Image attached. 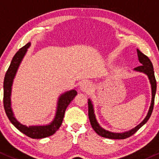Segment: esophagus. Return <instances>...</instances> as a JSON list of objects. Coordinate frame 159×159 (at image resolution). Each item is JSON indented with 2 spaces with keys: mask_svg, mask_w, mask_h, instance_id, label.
Wrapping results in <instances>:
<instances>
[{
  "mask_svg": "<svg viewBox=\"0 0 159 159\" xmlns=\"http://www.w3.org/2000/svg\"><path fill=\"white\" fill-rule=\"evenodd\" d=\"M92 89H93V86H92L91 83L89 81L83 82L80 86V90L84 93H89Z\"/></svg>",
  "mask_w": 159,
  "mask_h": 159,
  "instance_id": "1",
  "label": "esophagus"
}]
</instances>
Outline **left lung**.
Masks as SVG:
<instances>
[{"instance_id":"1","label":"left lung","mask_w":159,"mask_h":159,"mask_svg":"<svg viewBox=\"0 0 159 159\" xmlns=\"http://www.w3.org/2000/svg\"><path fill=\"white\" fill-rule=\"evenodd\" d=\"M137 55H138V60L142 64L141 66H137V67L134 68V70L136 71V72H140L143 73L148 76V80H149V83L151 84V89H152V101H151V105H150L149 109L146 117H145L143 120L139 124H138L136 127L133 128L130 130L126 131V132L123 133H114L111 132V131L107 130V129H104L100 126L97 121L96 117H95V111H94V107L93 105L92 101L89 98L88 99V107H89V118L90 124H91L92 127L95 130V132L99 136H102V137L107 138V139H124L126 138L129 137L132 135H134L139 128L143 127L146 122H147L148 119H149L150 116H151L152 112L153 107H154V100L155 96V93H156V80H155V73H154V69H153L152 64L151 61L146 55L143 54L139 49H137Z\"/></svg>"}]
</instances>
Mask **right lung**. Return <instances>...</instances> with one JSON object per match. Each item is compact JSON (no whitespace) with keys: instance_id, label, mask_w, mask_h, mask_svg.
<instances>
[{"instance_id":"add662e5","label":"right lung","mask_w":159,"mask_h":159,"mask_svg":"<svg viewBox=\"0 0 159 159\" xmlns=\"http://www.w3.org/2000/svg\"><path fill=\"white\" fill-rule=\"evenodd\" d=\"M30 45H31V43L29 42L16 53L12 59L11 65L5 74L4 80V107L5 112L10 121L20 132L32 139H42V138L52 136L59 129L63 122L66 107L70 103L71 101L74 98V97L77 95V92L76 91V89H71L60 95L57 100L55 116H54V120L50 124L47 125H35L28 127L19 122L14 117V114L11 107V96L12 85H13V80L17 72L19 66Z\"/></svg>"}]
</instances>
